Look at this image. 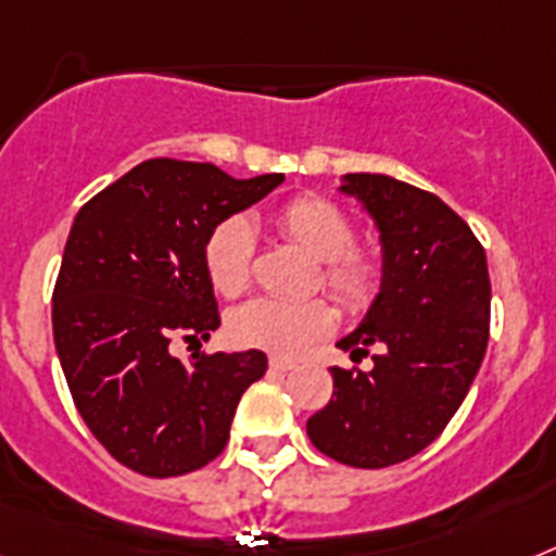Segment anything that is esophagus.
<instances>
[{"mask_svg":"<svg viewBox=\"0 0 556 556\" xmlns=\"http://www.w3.org/2000/svg\"><path fill=\"white\" fill-rule=\"evenodd\" d=\"M270 370H279V372H288V370H293V367H296V362H293V358H282V356H270Z\"/></svg>","mask_w":556,"mask_h":556,"instance_id":"obj_1","label":"esophagus"}]
</instances>
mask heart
I'll use <instances>...</instances> for the list:
<instances>
[{
  "mask_svg": "<svg viewBox=\"0 0 556 556\" xmlns=\"http://www.w3.org/2000/svg\"><path fill=\"white\" fill-rule=\"evenodd\" d=\"M279 235L319 260L316 288L333 296L348 314H365L379 300L384 268L370 251L353 249L356 226L342 208L319 194H296L270 217ZM203 268L212 288L226 300L249 291L254 277V231L245 217H226L203 242ZM330 302L254 300L231 311L228 339L240 348L268 350L277 356H300L333 330Z\"/></svg>",
  "mask_w": 556,
  "mask_h": 556,
  "instance_id": "obj_1",
  "label": "heart"
}]
</instances>
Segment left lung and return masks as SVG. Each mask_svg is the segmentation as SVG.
<instances>
[{
  "label": "left lung",
  "mask_w": 556,
  "mask_h": 556,
  "mask_svg": "<svg viewBox=\"0 0 556 556\" xmlns=\"http://www.w3.org/2000/svg\"><path fill=\"white\" fill-rule=\"evenodd\" d=\"M381 231L384 282L339 348L372 370L333 367V399L307 418L319 452L384 469L427 450L464 404L489 342L486 254L464 217L432 191L387 175H348Z\"/></svg>",
  "instance_id": "8db88e82"
}]
</instances>
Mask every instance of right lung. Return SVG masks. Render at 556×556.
Listing matches in <instances>:
<instances>
[{
    "label": "right lung",
    "instance_id": "1",
    "mask_svg": "<svg viewBox=\"0 0 556 556\" xmlns=\"http://www.w3.org/2000/svg\"><path fill=\"white\" fill-rule=\"evenodd\" d=\"M282 180L152 157L76 214L53 288L55 350L84 424L132 472L175 478L217 458L242 393L263 379V350H203L186 365L169 344L220 328L203 242Z\"/></svg>",
    "mask_w": 556,
    "mask_h": 556
}]
</instances>
